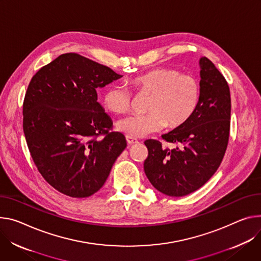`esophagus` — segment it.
<instances>
[{
    "mask_svg": "<svg viewBox=\"0 0 261 261\" xmlns=\"http://www.w3.org/2000/svg\"><path fill=\"white\" fill-rule=\"evenodd\" d=\"M126 139H127V143H128V145H135V144H137L138 143V140L136 139V138H134V137H131V136H127L126 137Z\"/></svg>",
    "mask_w": 261,
    "mask_h": 261,
    "instance_id": "obj_1",
    "label": "esophagus"
}]
</instances>
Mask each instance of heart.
Wrapping results in <instances>:
<instances>
[{
  "label": "heart",
  "mask_w": 261,
  "mask_h": 261,
  "mask_svg": "<svg viewBox=\"0 0 261 261\" xmlns=\"http://www.w3.org/2000/svg\"><path fill=\"white\" fill-rule=\"evenodd\" d=\"M137 93L151 94L148 113L130 115L117 123L121 132L131 137H145L165 126L176 128L192 116L199 102L200 86L191 75L173 67H159L131 81ZM104 107L116 114L126 113L131 106L132 93L124 85L109 86L102 97Z\"/></svg>",
  "instance_id": "b5f03b06"
}]
</instances>
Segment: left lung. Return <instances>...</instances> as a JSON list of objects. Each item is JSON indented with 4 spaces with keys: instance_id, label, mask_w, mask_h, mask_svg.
Listing matches in <instances>:
<instances>
[{
    "instance_id": "8db88e82",
    "label": "left lung",
    "mask_w": 261,
    "mask_h": 261,
    "mask_svg": "<svg viewBox=\"0 0 261 261\" xmlns=\"http://www.w3.org/2000/svg\"><path fill=\"white\" fill-rule=\"evenodd\" d=\"M200 97L188 120L163 134L168 143L180 148H163L148 139L149 155L144 163L146 176L160 193L183 197L202 187L219 169L230 131L231 98L229 85L208 58L200 59Z\"/></svg>"
}]
</instances>
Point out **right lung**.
<instances>
[{
	"instance_id": "right-lung-1",
	"label": "right lung",
	"mask_w": 261,
	"mask_h": 261,
	"mask_svg": "<svg viewBox=\"0 0 261 261\" xmlns=\"http://www.w3.org/2000/svg\"><path fill=\"white\" fill-rule=\"evenodd\" d=\"M121 75L66 53L32 77L22 105V129L37 170L58 192L87 198L104 185L127 147L98 102L97 88ZM102 135V139H98Z\"/></svg>"
}]
</instances>
